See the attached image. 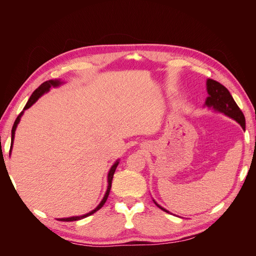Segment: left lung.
I'll return each mask as SVG.
<instances>
[{
  "label": "left lung",
  "instance_id": "1",
  "mask_svg": "<svg viewBox=\"0 0 256 256\" xmlns=\"http://www.w3.org/2000/svg\"><path fill=\"white\" fill-rule=\"evenodd\" d=\"M206 88L208 92V97L205 100L204 106H207L208 109L214 110V112L222 113L226 116H228V118L234 120L244 130L246 129L244 115L242 112V110L239 109V106L235 102L234 98L232 97L228 90L226 86H223L221 83L212 79H207ZM152 200L160 209H162V210L168 214H171L168 210H166V208L160 206L156 200Z\"/></svg>",
  "mask_w": 256,
  "mask_h": 256
}]
</instances>
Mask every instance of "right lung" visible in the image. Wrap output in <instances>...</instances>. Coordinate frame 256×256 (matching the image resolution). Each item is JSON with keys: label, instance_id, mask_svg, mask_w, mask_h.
Segmentation results:
<instances>
[{"label": "right lung", "instance_id": "right-lung-1", "mask_svg": "<svg viewBox=\"0 0 256 256\" xmlns=\"http://www.w3.org/2000/svg\"><path fill=\"white\" fill-rule=\"evenodd\" d=\"M64 83H65V82H63L60 79L49 80V81L44 82L42 85H40V88H36V90L33 92V94L30 95V99L28 100V102H26V106H24V109H23V111L18 115V118H16V120H14V126H12V143H10V154H12V150L14 140V132H16V129H17L18 125H19V122H20V120H21V118H22L23 113H24V111L28 110V108L32 106L37 102L38 99H40L42 95L46 94V92H48L50 90V88H58V86H60L62 84H64ZM118 164H120V159H118V160H116V161L114 162L113 166H112L111 168H110L109 173H108V187H106V191L104 196V198H102V202H100V203L98 204V206H97L95 209H92V212H88V214H82V216H69V218H60V219H58V221H66V222L81 220V219H83V218H86V216H90V214H95L97 210H99V209L104 205L108 196H109V193H110V190H111V186H112L113 175H114V172H115L116 168H118Z\"/></svg>", "mask_w": 256, "mask_h": 256}]
</instances>
